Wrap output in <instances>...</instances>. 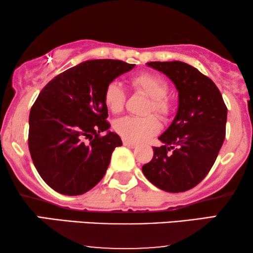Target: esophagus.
I'll use <instances>...</instances> for the list:
<instances>
[{"label":"esophagus","instance_id":"esophagus-1","mask_svg":"<svg viewBox=\"0 0 253 253\" xmlns=\"http://www.w3.org/2000/svg\"><path fill=\"white\" fill-rule=\"evenodd\" d=\"M123 145H124V146L130 147V148H134V147H137V145H136V144H134V143H131V141L126 140V139H123Z\"/></svg>","mask_w":253,"mask_h":253}]
</instances>
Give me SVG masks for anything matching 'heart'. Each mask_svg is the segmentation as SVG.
<instances>
[{
	"instance_id": "obj_1",
	"label": "heart",
	"mask_w": 253,
	"mask_h": 253,
	"mask_svg": "<svg viewBox=\"0 0 253 253\" xmlns=\"http://www.w3.org/2000/svg\"><path fill=\"white\" fill-rule=\"evenodd\" d=\"M131 86L137 93L150 99L147 113H154L161 119H167L171 112V101L168 98V86L164 79L150 72H143L131 79ZM126 92L122 85L112 82L106 86L103 101L113 113H120L126 103ZM114 129L124 139L140 143L153 137L160 131V123L153 115L146 117H121L114 123Z\"/></svg>"
}]
</instances>
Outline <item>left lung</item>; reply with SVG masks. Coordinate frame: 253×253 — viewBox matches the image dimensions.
<instances>
[{
	"mask_svg": "<svg viewBox=\"0 0 253 253\" xmlns=\"http://www.w3.org/2000/svg\"><path fill=\"white\" fill-rule=\"evenodd\" d=\"M162 72L178 91V109L170 126L159 137L164 145L143 172L157 188L184 192L205 178L216 160L226 137L227 107L212 82L181 61L148 62Z\"/></svg>",
	"mask_w": 253,
	"mask_h": 253,
	"instance_id": "obj_1",
	"label": "left lung"
}]
</instances>
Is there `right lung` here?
Listing matches in <instances>:
<instances>
[{
  "label": "right lung",
  "mask_w": 253,
  "mask_h": 253,
  "mask_svg": "<svg viewBox=\"0 0 253 253\" xmlns=\"http://www.w3.org/2000/svg\"><path fill=\"white\" fill-rule=\"evenodd\" d=\"M133 68L119 60L86 61L57 75L40 92L30 112L29 148L41 178L55 191L83 195L105 176L122 140L108 131L103 92Z\"/></svg>",
  "instance_id": "1"
}]
</instances>
